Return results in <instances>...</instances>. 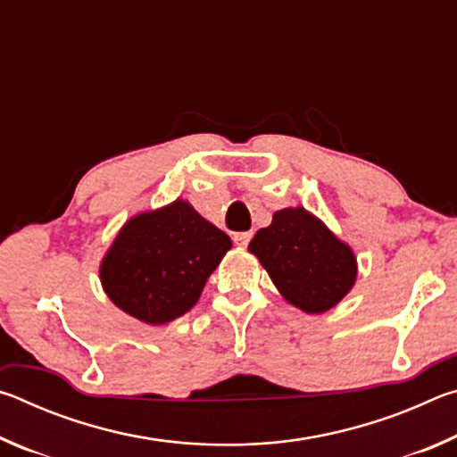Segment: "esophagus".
<instances>
[{
    "label": "esophagus",
    "instance_id": "obj_1",
    "mask_svg": "<svg viewBox=\"0 0 457 457\" xmlns=\"http://www.w3.org/2000/svg\"><path fill=\"white\" fill-rule=\"evenodd\" d=\"M250 239H252V231H237V234H234V242L242 247L250 244Z\"/></svg>",
    "mask_w": 457,
    "mask_h": 457
}]
</instances>
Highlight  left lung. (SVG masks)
Segmentation results:
<instances>
[{"label": "left lung", "mask_w": 457, "mask_h": 457, "mask_svg": "<svg viewBox=\"0 0 457 457\" xmlns=\"http://www.w3.org/2000/svg\"><path fill=\"white\" fill-rule=\"evenodd\" d=\"M247 250L258 258L286 303L306 314L335 308L357 282V256L303 205L284 207L256 231Z\"/></svg>", "instance_id": "left-lung-1"}]
</instances>
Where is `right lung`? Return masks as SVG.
<instances>
[{
    "mask_svg": "<svg viewBox=\"0 0 457 457\" xmlns=\"http://www.w3.org/2000/svg\"><path fill=\"white\" fill-rule=\"evenodd\" d=\"M229 250V236L177 197L125 221L100 262V284L122 312L157 327L195 306Z\"/></svg>",
    "mask_w": 457,
    "mask_h": 457,
    "instance_id": "1",
    "label": "right lung"
}]
</instances>
